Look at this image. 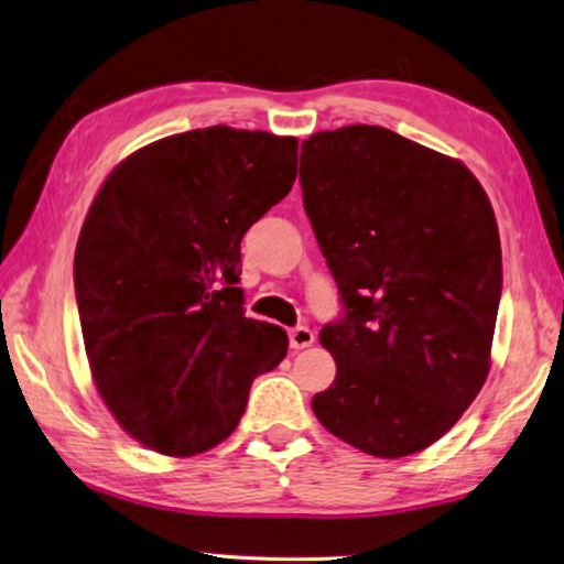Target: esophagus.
Wrapping results in <instances>:
<instances>
[{
  "label": "esophagus",
  "instance_id": "esophagus-1",
  "mask_svg": "<svg viewBox=\"0 0 564 564\" xmlns=\"http://www.w3.org/2000/svg\"><path fill=\"white\" fill-rule=\"evenodd\" d=\"M289 340H291V347L293 350H305V347H311L315 343V333L311 330V327H293V330L289 333Z\"/></svg>",
  "mask_w": 564,
  "mask_h": 564
}]
</instances>
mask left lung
<instances>
[{
  "instance_id": "obj_1",
  "label": "left lung",
  "mask_w": 564,
  "mask_h": 564,
  "mask_svg": "<svg viewBox=\"0 0 564 564\" xmlns=\"http://www.w3.org/2000/svg\"><path fill=\"white\" fill-rule=\"evenodd\" d=\"M303 204L340 289L325 325L327 432L402 458L438 442L484 387L503 265L494 207L464 162L380 126L315 132Z\"/></svg>"
}]
</instances>
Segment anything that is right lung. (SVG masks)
I'll return each instance as SVG.
<instances>
[{"mask_svg":"<svg viewBox=\"0 0 564 564\" xmlns=\"http://www.w3.org/2000/svg\"><path fill=\"white\" fill-rule=\"evenodd\" d=\"M295 172V138L212 126L135 150L90 204L74 261L90 375L152 452L221 444L285 357V330L243 317L239 273L243 234Z\"/></svg>","mask_w":564,"mask_h":564,"instance_id":"right-lung-1","label":"right lung"}]
</instances>
